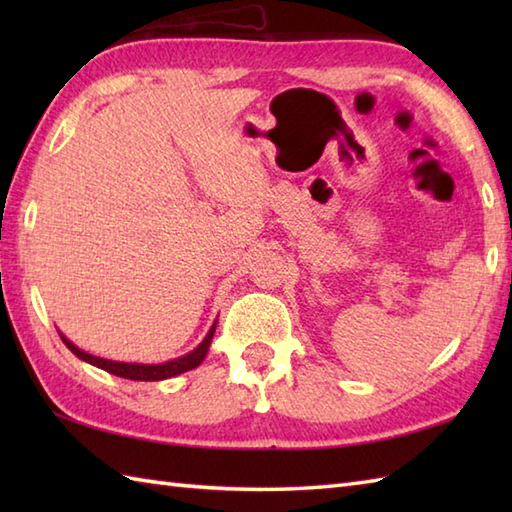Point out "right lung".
<instances>
[{"instance_id":"right-lung-1","label":"right lung","mask_w":512,"mask_h":512,"mask_svg":"<svg viewBox=\"0 0 512 512\" xmlns=\"http://www.w3.org/2000/svg\"><path fill=\"white\" fill-rule=\"evenodd\" d=\"M215 334V323L213 328L209 330V334H206V339L195 347L193 352H189L187 356L182 358H176V361H169V363H160V365H138V363H116V361H105V358H99V356H92L88 352L79 350V347L72 345L65 336L61 334V341L68 345V350L72 354H76L81 358V361L90 363L94 367H101L105 369V372H110L114 376H121V378H129V380H165V378H171V376H178L182 372H189V369L198 367L202 361L206 352H209V345H211V339Z\"/></svg>"}]
</instances>
